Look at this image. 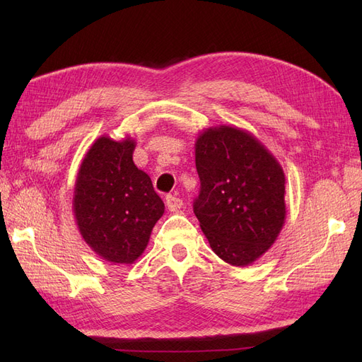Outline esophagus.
<instances>
[{
  "label": "esophagus",
  "mask_w": 362,
  "mask_h": 362,
  "mask_svg": "<svg viewBox=\"0 0 362 362\" xmlns=\"http://www.w3.org/2000/svg\"><path fill=\"white\" fill-rule=\"evenodd\" d=\"M166 206H168V210L169 211H178L180 208L182 206V201L180 199V198H177V196L175 194H169V196H166Z\"/></svg>",
  "instance_id": "34e87169"
}]
</instances>
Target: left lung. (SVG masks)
<instances>
[{
  "label": "left lung",
  "instance_id": "1",
  "mask_svg": "<svg viewBox=\"0 0 362 362\" xmlns=\"http://www.w3.org/2000/svg\"><path fill=\"white\" fill-rule=\"evenodd\" d=\"M201 180L193 211L214 254L245 267L276 242L286 222V173L249 131L218 125L196 139Z\"/></svg>",
  "mask_w": 362,
  "mask_h": 362
}]
</instances>
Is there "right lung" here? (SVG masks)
<instances>
[{"instance_id": "add662e5", "label": "right lung", "mask_w": 362, "mask_h": 362, "mask_svg": "<svg viewBox=\"0 0 362 362\" xmlns=\"http://www.w3.org/2000/svg\"><path fill=\"white\" fill-rule=\"evenodd\" d=\"M136 141L101 136L80 164L74 216L89 247L113 264H133L148 246L164 204L133 161Z\"/></svg>"}]
</instances>
